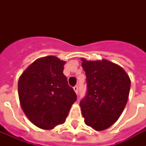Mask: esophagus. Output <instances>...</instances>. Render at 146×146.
Listing matches in <instances>:
<instances>
[{
    "label": "esophagus",
    "instance_id": "obj_1",
    "mask_svg": "<svg viewBox=\"0 0 146 146\" xmlns=\"http://www.w3.org/2000/svg\"><path fill=\"white\" fill-rule=\"evenodd\" d=\"M73 90L75 91L76 93L77 94V92H78V86H75L73 87Z\"/></svg>",
    "mask_w": 146,
    "mask_h": 146
}]
</instances>
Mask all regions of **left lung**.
<instances>
[{
	"instance_id": "obj_1",
	"label": "left lung",
	"mask_w": 146,
	"mask_h": 146,
	"mask_svg": "<svg viewBox=\"0 0 146 146\" xmlns=\"http://www.w3.org/2000/svg\"><path fill=\"white\" fill-rule=\"evenodd\" d=\"M86 75V95L80 102L85 123L101 131L118 120L129 97L130 79L126 71L112 62L82 58Z\"/></svg>"
}]
</instances>
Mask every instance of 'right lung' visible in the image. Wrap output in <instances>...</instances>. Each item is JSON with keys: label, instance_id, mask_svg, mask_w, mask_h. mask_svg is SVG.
<instances>
[{"label": "right lung", "instance_id": "1", "mask_svg": "<svg viewBox=\"0 0 146 146\" xmlns=\"http://www.w3.org/2000/svg\"><path fill=\"white\" fill-rule=\"evenodd\" d=\"M66 62L47 56L33 62L18 82L20 104L29 120L41 129L65 122L76 95L63 73Z\"/></svg>", "mask_w": 146, "mask_h": 146}]
</instances>
